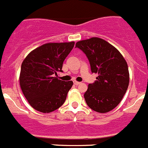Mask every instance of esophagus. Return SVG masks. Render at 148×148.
<instances>
[{"mask_svg":"<svg viewBox=\"0 0 148 148\" xmlns=\"http://www.w3.org/2000/svg\"><path fill=\"white\" fill-rule=\"evenodd\" d=\"M73 83L75 85V86H77V85H79L80 84V82H77V81H76V80H74L73 81Z\"/></svg>","mask_w":148,"mask_h":148,"instance_id":"34e87169","label":"esophagus"}]
</instances>
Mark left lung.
I'll return each instance as SVG.
<instances>
[{"label":"left lung","instance_id":"obj_1","mask_svg":"<svg viewBox=\"0 0 148 148\" xmlns=\"http://www.w3.org/2000/svg\"><path fill=\"white\" fill-rule=\"evenodd\" d=\"M75 47L86 54L91 72L98 74L84 93L86 103L95 112H110L120 103L128 88L127 62L117 49L101 38L79 41Z\"/></svg>","mask_w":148,"mask_h":148}]
</instances>
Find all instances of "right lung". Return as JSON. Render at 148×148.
Wrapping results in <instances>:
<instances>
[{
  "label": "right lung",
  "mask_w": 148,
  "mask_h": 148,
  "mask_svg": "<svg viewBox=\"0 0 148 148\" xmlns=\"http://www.w3.org/2000/svg\"><path fill=\"white\" fill-rule=\"evenodd\" d=\"M74 42L47 43L32 50L21 64L20 86L29 104L38 112L49 113L60 107L73 86L72 80L58 77Z\"/></svg>",
  "instance_id": "1"
}]
</instances>
